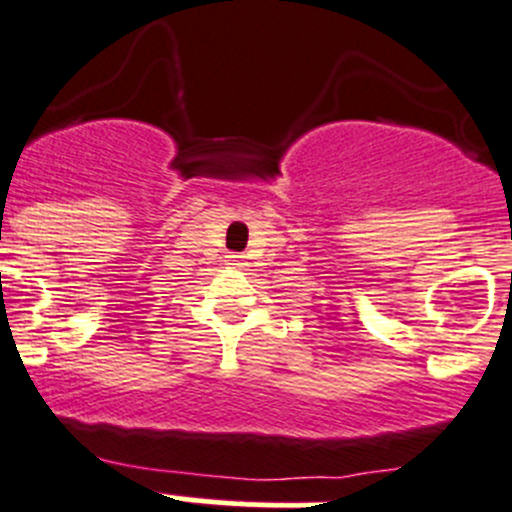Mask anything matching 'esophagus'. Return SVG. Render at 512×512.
I'll list each match as a JSON object with an SVG mask.
<instances>
[{"mask_svg":"<svg viewBox=\"0 0 512 512\" xmlns=\"http://www.w3.org/2000/svg\"><path fill=\"white\" fill-rule=\"evenodd\" d=\"M226 261H229V266H234V268L246 266V256L244 254H229V256H226Z\"/></svg>","mask_w":512,"mask_h":512,"instance_id":"esophagus-1","label":"esophagus"}]
</instances>
